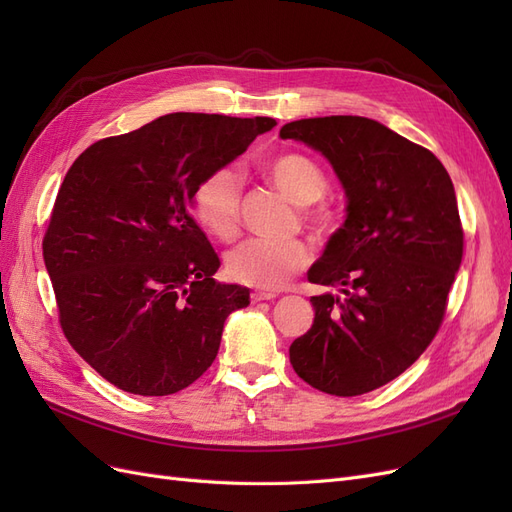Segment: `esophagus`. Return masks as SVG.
<instances>
[{"mask_svg":"<svg viewBox=\"0 0 512 512\" xmlns=\"http://www.w3.org/2000/svg\"><path fill=\"white\" fill-rule=\"evenodd\" d=\"M277 294L275 292H271V290H254L252 292V301L254 303H258V301H271V299H275Z\"/></svg>","mask_w":512,"mask_h":512,"instance_id":"1","label":"esophagus"}]
</instances>
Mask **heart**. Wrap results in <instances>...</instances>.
Wrapping results in <instances>:
<instances>
[{
    "instance_id": "1",
    "label": "heart",
    "mask_w": 512,
    "mask_h": 512,
    "mask_svg": "<svg viewBox=\"0 0 512 512\" xmlns=\"http://www.w3.org/2000/svg\"><path fill=\"white\" fill-rule=\"evenodd\" d=\"M265 175L277 190L294 205L303 207L305 222L318 232L331 226V213L312 205L327 192V177L320 166L297 151L275 153L262 164ZM241 177L232 168H218L196 185L192 196V207L196 220L213 237L230 241L239 235L241 228ZM309 265V250L303 241H245L226 256V271L232 280L277 290L282 288L292 275H297Z\"/></svg>"
}]
</instances>
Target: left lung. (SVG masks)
I'll return each instance as SVG.
<instances>
[{
	"mask_svg": "<svg viewBox=\"0 0 512 512\" xmlns=\"http://www.w3.org/2000/svg\"><path fill=\"white\" fill-rule=\"evenodd\" d=\"M320 151L346 192V222L307 280L314 324L290 363L314 389L354 397L395 380L436 337L463 256L453 181L442 162L382 123L331 115L280 130Z\"/></svg>",
	"mask_w": 512,
	"mask_h": 512,
	"instance_id": "1",
	"label": "left lung"
}]
</instances>
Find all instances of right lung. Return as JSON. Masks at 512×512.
Instances as JSON below:
<instances>
[{"label": "right lung", "mask_w": 512, "mask_h": 512, "mask_svg": "<svg viewBox=\"0 0 512 512\" xmlns=\"http://www.w3.org/2000/svg\"><path fill=\"white\" fill-rule=\"evenodd\" d=\"M277 126L271 117L170 113L74 160L42 241L70 346L117 389L173 395L211 367L250 290L190 215L196 185Z\"/></svg>", "instance_id": "add662e5"}]
</instances>
